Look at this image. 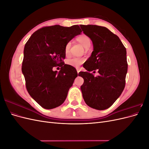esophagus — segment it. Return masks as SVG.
<instances>
[{"mask_svg": "<svg viewBox=\"0 0 149 149\" xmlns=\"http://www.w3.org/2000/svg\"><path fill=\"white\" fill-rule=\"evenodd\" d=\"M76 70H77V72H78V73H79V71H80V70H79V68H77V69H76Z\"/></svg>", "mask_w": 149, "mask_h": 149, "instance_id": "obj_1", "label": "esophagus"}]
</instances>
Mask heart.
<instances>
[{"instance_id":"obj_1","label":"heart","mask_w":149,"mask_h":149,"mask_svg":"<svg viewBox=\"0 0 149 149\" xmlns=\"http://www.w3.org/2000/svg\"><path fill=\"white\" fill-rule=\"evenodd\" d=\"M76 40L79 42L81 44H82L83 47L86 48H88L90 47L91 45V39L87 35L84 34H82L76 38ZM71 47V42H68L66 45L65 48V53L66 56H68L70 54ZM84 62V59L82 58L74 57L71 58V59L68 60L66 61V64L72 66L73 67H78L79 65H81Z\"/></svg>"}]
</instances>
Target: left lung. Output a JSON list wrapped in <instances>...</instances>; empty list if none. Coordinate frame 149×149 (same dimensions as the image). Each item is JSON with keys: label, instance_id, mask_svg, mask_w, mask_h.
<instances>
[{"label": "left lung", "instance_id": "obj_1", "mask_svg": "<svg viewBox=\"0 0 149 149\" xmlns=\"http://www.w3.org/2000/svg\"><path fill=\"white\" fill-rule=\"evenodd\" d=\"M93 44L91 55L83 67L88 71L98 70L99 76L79 72L84 79L81 86L86 104L97 110L111 107L123 93L127 72L126 49L116 35L104 26L80 25Z\"/></svg>", "mask_w": 149, "mask_h": 149}]
</instances>
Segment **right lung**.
Returning <instances> with one entry per match:
<instances>
[{
  "label": "right lung",
  "mask_w": 149,
  "mask_h": 149,
  "mask_svg": "<svg viewBox=\"0 0 149 149\" xmlns=\"http://www.w3.org/2000/svg\"><path fill=\"white\" fill-rule=\"evenodd\" d=\"M78 25L65 27L58 25L36 31L26 43L22 71L30 96L47 109L60 106L78 76L73 66L65 64L68 42L81 34ZM59 65V72L52 68Z\"/></svg>",
  "instance_id": "obj_1"
}]
</instances>
